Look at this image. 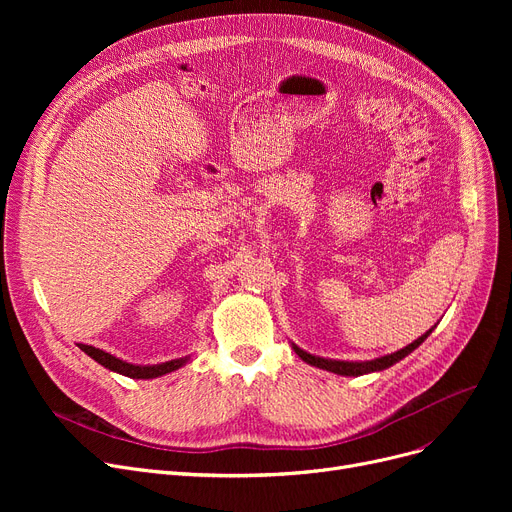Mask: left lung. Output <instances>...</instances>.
I'll return each instance as SVG.
<instances>
[{"label":"left lung","instance_id":"1","mask_svg":"<svg viewBox=\"0 0 512 512\" xmlns=\"http://www.w3.org/2000/svg\"><path fill=\"white\" fill-rule=\"evenodd\" d=\"M436 328V326H434ZM434 328H429L425 334H421L417 340H413L411 344H407L405 348H400V351L396 353H390V355H384V357H378V359H371V361H340V359H326V357H317V355H311L307 351H303L301 346H297L294 342L292 348L294 353H297L305 363L313 365V367H319V369H326V371H332V373H338V375H353V378H357V375H365V373H375V371H384L388 367H392L394 363L402 361L407 355H411L417 346H421L425 342V338L434 332Z\"/></svg>","mask_w":512,"mask_h":512}]
</instances>
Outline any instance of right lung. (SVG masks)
Masks as SVG:
<instances>
[{
    "instance_id": "obj_1",
    "label": "right lung",
    "mask_w": 512,
    "mask_h": 512,
    "mask_svg": "<svg viewBox=\"0 0 512 512\" xmlns=\"http://www.w3.org/2000/svg\"><path fill=\"white\" fill-rule=\"evenodd\" d=\"M78 348L83 353H87L93 361H97L99 365H103L105 369L110 371H116L120 375H126V378H132V380H153V378H161V375L166 373H172L180 367H184L188 361H191V355L186 357H178V359H172V361H166V363H155V365H137V363H128V361H122L110 353L101 351V348H95L91 344H78Z\"/></svg>"
}]
</instances>
